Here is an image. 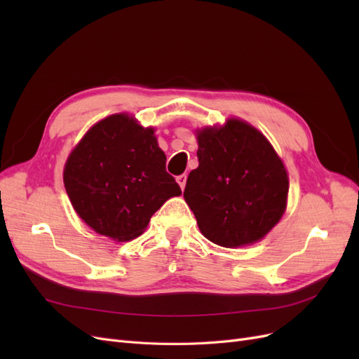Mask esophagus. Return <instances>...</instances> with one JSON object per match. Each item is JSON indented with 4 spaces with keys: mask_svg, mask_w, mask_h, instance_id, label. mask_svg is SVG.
<instances>
[{
    "mask_svg": "<svg viewBox=\"0 0 359 359\" xmlns=\"http://www.w3.org/2000/svg\"><path fill=\"white\" fill-rule=\"evenodd\" d=\"M177 182L180 184L181 190H184V187H186V182H187V175H186V173H182V175H178L177 177Z\"/></svg>",
    "mask_w": 359,
    "mask_h": 359,
    "instance_id": "34e87169",
    "label": "esophagus"
}]
</instances>
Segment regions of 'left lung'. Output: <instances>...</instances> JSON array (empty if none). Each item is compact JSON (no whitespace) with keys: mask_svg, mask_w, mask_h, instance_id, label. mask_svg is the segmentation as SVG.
I'll use <instances>...</instances> for the list:
<instances>
[{"mask_svg":"<svg viewBox=\"0 0 359 359\" xmlns=\"http://www.w3.org/2000/svg\"><path fill=\"white\" fill-rule=\"evenodd\" d=\"M199 166L189 173L184 199L205 238L240 247L264 238L286 208L289 181L266 137L240 119L198 132Z\"/></svg>","mask_w":359,"mask_h":359,"instance_id":"obj_1","label":"left lung"}]
</instances>
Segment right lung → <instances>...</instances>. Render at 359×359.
Returning <instances> with one entry per match:
<instances>
[{"label":"right lung","instance_id":"right-lung-1","mask_svg":"<svg viewBox=\"0 0 359 359\" xmlns=\"http://www.w3.org/2000/svg\"><path fill=\"white\" fill-rule=\"evenodd\" d=\"M64 186L74 211L97 233L128 241L160 206L180 196L153 128L118 114L97 123L73 149Z\"/></svg>","mask_w":359,"mask_h":359}]
</instances>
